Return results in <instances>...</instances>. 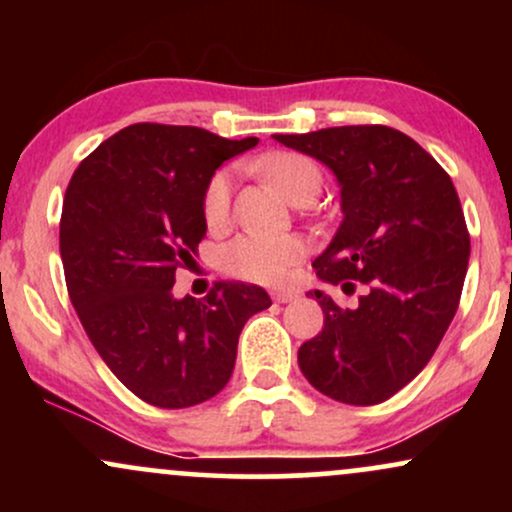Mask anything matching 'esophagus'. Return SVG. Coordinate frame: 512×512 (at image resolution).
Masks as SVG:
<instances>
[{"label": "esophagus", "instance_id": "obj_1", "mask_svg": "<svg viewBox=\"0 0 512 512\" xmlns=\"http://www.w3.org/2000/svg\"><path fill=\"white\" fill-rule=\"evenodd\" d=\"M272 298L276 303H291L293 298H298V293L296 291H284V289H279V291H272Z\"/></svg>", "mask_w": 512, "mask_h": 512}]
</instances>
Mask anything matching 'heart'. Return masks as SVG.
Instances as JSON below:
<instances>
[{"mask_svg":"<svg viewBox=\"0 0 512 512\" xmlns=\"http://www.w3.org/2000/svg\"><path fill=\"white\" fill-rule=\"evenodd\" d=\"M264 175L289 202L315 197L322 187L320 166L303 154H274L262 163ZM233 173L219 170L211 175L204 190L202 214L209 231H221L231 219ZM305 257V243L298 236H264L243 233L233 238L221 252L228 274L257 284H284L293 267Z\"/></svg>","mask_w":512,"mask_h":512,"instance_id":"obj_1","label":"heart"}]
</instances>
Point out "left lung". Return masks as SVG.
<instances>
[{
    "instance_id": "left-lung-1",
    "label": "left lung",
    "mask_w": 512,
    "mask_h": 512,
    "mask_svg": "<svg viewBox=\"0 0 512 512\" xmlns=\"http://www.w3.org/2000/svg\"><path fill=\"white\" fill-rule=\"evenodd\" d=\"M274 139L325 163L342 187L344 219L313 262L317 276L344 293L363 286L354 308L310 291L325 327L301 344L298 366L337 402H385L424 370L457 313L469 233L455 185L436 158L392 127Z\"/></svg>"
}]
</instances>
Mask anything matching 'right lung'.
I'll return each mask as SVG.
<instances>
[{
    "mask_svg": "<svg viewBox=\"0 0 512 512\" xmlns=\"http://www.w3.org/2000/svg\"><path fill=\"white\" fill-rule=\"evenodd\" d=\"M257 142L139 122L69 180L60 221L69 298L105 366L154 407L185 409L221 392L245 322L272 305L238 281H219L207 298L173 296L175 272L195 262L207 233V182Z\"/></svg>",
    "mask_w": 512,
    "mask_h": 512,
    "instance_id": "right-lung-1",
    "label": "right lung"
}]
</instances>
